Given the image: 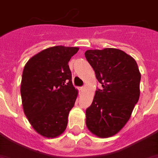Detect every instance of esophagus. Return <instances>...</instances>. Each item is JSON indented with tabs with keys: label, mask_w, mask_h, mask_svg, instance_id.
I'll list each match as a JSON object with an SVG mask.
<instances>
[{
	"label": "esophagus",
	"mask_w": 158,
	"mask_h": 158,
	"mask_svg": "<svg viewBox=\"0 0 158 158\" xmlns=\"http://www.w3.org/2000/svg\"><path fill=\"white\" fill-rule=\"evenodd\" d=\"M84 89H85V87H84V86H83V87H81V88H79V90L81 91V92L84 90Z\"/></svg>",
	"instance_id": "1"
}]
</instances>
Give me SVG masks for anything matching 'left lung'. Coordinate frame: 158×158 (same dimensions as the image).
Segmentation results:
<instances>
[{"label": "left lung", "mask_w": 158, "mask_h": 158, "mask_svg": "<svg viewBox=\"0 0 158 158\" xmlns=\"http://www.w3.org/2000/svg\"><path fill=\"white\" fill-rule=\"evenodd\" d=\"M85 57L103 89L86 110V125L100 138L113 136L130 119L139 97L141 75L136 61L120 49L87 50Z\"/></svg>", "instance_id": "left-lung-1"}]
</instances>
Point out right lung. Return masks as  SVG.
Here are the masks:
<instances>
[{
  "instance_id": "add662e5",
  "label": "right lung",
  "mask_w": 158,
  "mask_h": 158,
  "mask_svg": "<svg viewBox=\"0 0 158 158\" xmlns=\"http://www.w3.org/2000/svg\"><path fill=\"white\" fill-rule=\"evenodd\" d=\"M77 47L54 46L28 60L21 82L24 114L34 130L46 138L66 130L68 115L78 96L68 62Z\"/></svg>"
}]
</instances>
